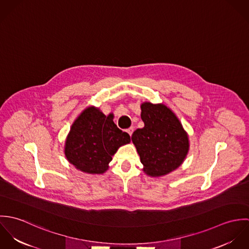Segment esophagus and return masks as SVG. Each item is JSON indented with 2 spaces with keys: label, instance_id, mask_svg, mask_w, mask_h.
I'll use <instances>...</instances> for the list:
<instances>
[{
  "label": "esophagus",
  "instance_id": "1",
  "mask_svg": "<svg viewBox=\"0 0 249 249\" xmlns=\"http://www.w3.org/2000/svg\"><path fill=\"white\" fill-rule=\"evenodd\" d=\"M133 131H134V127H133V126H130L129 128H127V129H126V132H127V133H128L130 136L132 135Z\"/></svg>",
  "mask_w": 249,
  "mask_h": 249
}]
</instances>
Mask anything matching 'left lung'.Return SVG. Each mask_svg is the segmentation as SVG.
<instances>
[{
  "label": "left lung",
  "mask_w": 249,
  "mask_h": 249,
  "mask_svg": "<svg viewBox=\"0 0 249 249\" xmlns=\"http://www.w3.org/2000/svg\"><path fill=\"white\" fill-rule=\"evenodd\" d=\"M142 128L136 129L131 140L135 144L143 172L152 178L177 170L189 151V138L176 114L163 104L141 106Z\"/></svg>",
  "instance_id": "8db88e82"
}]
</instances>
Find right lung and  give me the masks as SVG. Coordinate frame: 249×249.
<instances>
[{
  "label": "right lung",
  "instance_id": "right-lung-1",
  "mask_svg": "<svg viewBox=\"0 0 249 249\" xmlns=\"http://www.w3.org/2000/svg\"><path fill=\"white\" fill-rule=\"evenodd\" d=\"M114 115L106 116L99 108L87 107L75 119L65 142L67 160L77 170L101 175L118 148L130 142V136L117 127Z\"/></svg>",
  "mask_w": 249,
  "mask_h": 249
}]
</instances>
